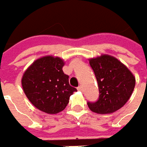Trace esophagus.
<instances>
[{
  "instance_id": "obj_1",
  "label": "esophagus",
  "mask_w": 147,
  "mask_h": 147,
  "mask_svg": "<svg viewBox=\"0 0 147 147\" xmlns=\"http://www.w3.org/2000/svg\"><path fill=\"white\" fill-rule=\"evenodd\" d=\"M78 91H83V86H79L78 87Z\"/></svg>"
}]
</instances>
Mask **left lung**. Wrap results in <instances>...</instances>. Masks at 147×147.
Masks as SVG:
<instances>
[{"mask_svg":"<svg viewBox=\"0 0 147 147\" xmlns=\"http://www.w3.org/2000/svg\"><path fill=\"white\" fill-rule=\"evenodd\" d=\"M89 64L97 80L100 95L95 102H88V107L98 114L115 113L130 98L136 78L126 65L108 54L91 58Z\"/></svg>","mask_w":147,"mask_h":147,"instance_id":"obj_1","label":"left lung"}]
</instances>
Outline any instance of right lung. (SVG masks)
<instances>
[{
	"label": "right lung",
	"mask_w": 147,
	"mask_h": 147,
	"mask_svg": "<svg viewBox=\"0 0 147 147\" xmlns=\"http://www.w3.org/2000/svg\"><path fill=\"white\" fill-rule=\"evenodd\" d=\"M64 61L47 55L34 61L21 78L23 91L33 105L48 114L63 111L70 95L77 89L70 86L69 76L64 74Z\"/></svg>",
	"instance_id": "right-lung-1"
}]
</instances>
